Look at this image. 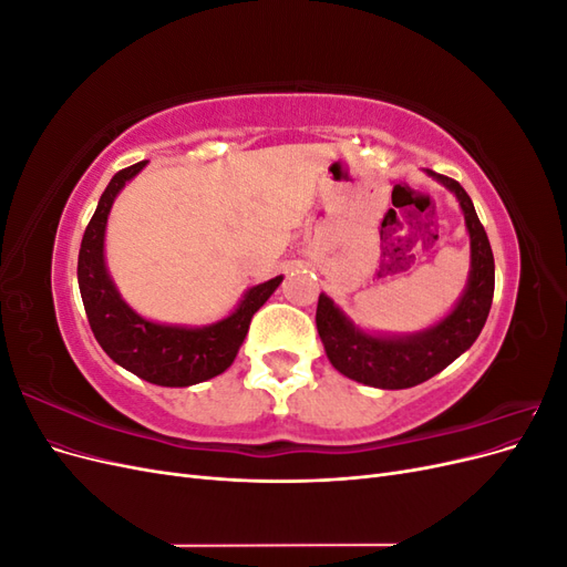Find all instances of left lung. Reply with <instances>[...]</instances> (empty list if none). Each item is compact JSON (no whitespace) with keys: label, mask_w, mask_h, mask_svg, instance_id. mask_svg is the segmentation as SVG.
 I'll list each match as a JSON object with an SVG mask.
<instances>
[{"label":"left lung","mask_w":567,"mask_h":567,"mask_svg":"<svg viewBox=\"0 0 567 567\" xmlns=\"http://www.w3.org/2000/svg\"><path fill=\"white\" fill-rule=\"evenodd\" d=\"M427 175H433L458 198L471 234L468 286L454 310L421 333L371 336L359 331L329 296L321 293L317 302V331L326 357L342 375L371 388L402 390L433 379L473 346L492 307L494 255L473 200L456 179L431 173V169Z\"/></svg>","instance_id":"left-lung-1"}]
</instances>
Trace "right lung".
Here are the masks:
<instances>
[{"mask_svg":"<svg viewBox=\"0 0 567 567\" xmlns=\"http://www.w3.org/2000/svg\"><path fill=\"white\" fill-rule=\"evenodd\" d=\"M144 165L146 161L120 169L99 198L96 213L84 229L78 255L80 296L94 338L115 364L148 383L186 388L215 379L231 367L238 348L244 346L252 315L269 300L284 277L252 286L227 319L203 326V329L153 323L136 315L120 298L115 284L109 277L104 262V236L115 196Z\"/></svg>","mask_w":567,"mask_h":567,"instance_id":"obj_1","label":"right lung"}]
</instances>
